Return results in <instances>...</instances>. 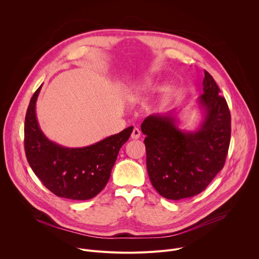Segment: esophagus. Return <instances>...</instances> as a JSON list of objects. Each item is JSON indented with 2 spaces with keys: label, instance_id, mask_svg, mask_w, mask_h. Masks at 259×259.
<instances>
[{
  "label": "esophagus",
  "instance_id": "1",
  "mask_svg": "<svg viewBox=\"0 0 259 259\" xmlns=\"http://www.w3.org/2000/svg\"><path fill=\"white\" fill-rule=\"evenodd\" d=\"M140 137V130L138 128H134L132 133H131V138L132 139H138Z\"/></svg>",
  "mask_w": 259,
  "mask_h": 259
}]
</instances>
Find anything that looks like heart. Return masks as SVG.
<instances>
[{"instance_id": "heart-1", "label": "heart", "mask_w": 259, "mask_h": 259, "mask_svg": "<svg viewBox=\"0 0 259 259\" xmlns=\"http://www.w3.org/2000/svg\"><path fill=\"white\" fill-rule=\"evenodd\" d=\"M153 81L150 78H143L137 81L132 87L127 96V99L131 103L139 102L145 95L153 88Z\"/></svg>"}]
</instances>
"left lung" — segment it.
<instances>
[{"mask_svg": "<svg viewBox=\"0 0 259 259\" xmlns=\"http://www.w3.org/2000/svg\"><path fill=\"white\" fill-rule=\"evenodd\" d=\"M204 93L198 103L204 114L200 128L182 131L176 119L152 115L141 124L146 137V168L156 191L168 200L203 192L224 168L231 141V113L214 79L205 70Z\"/></svg>", "mask_w": 259, "mask_h": 259, "instance_id": "obj_1", "label": "left lung"}]
</instances>
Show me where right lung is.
<instances>
[{"instance_id":"1","label":"right lung","mask_w":259,"mask_h":259,"mask_svg":"<svg viewBox=\"0 0 259 259\" xmlns=\"http://www.w3.org/2000/svg\"><path fill=\"white\" fill-rule=\"evenodd\" d=\"M36 90L27 107L24 122V150L27 162L44 186L54 195L70 200L97 196L109 179L122 145L133 127L86 147L69 149L49 140L35 116Z\"/></svg>"}]
</instances>
